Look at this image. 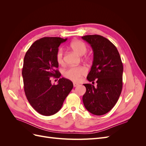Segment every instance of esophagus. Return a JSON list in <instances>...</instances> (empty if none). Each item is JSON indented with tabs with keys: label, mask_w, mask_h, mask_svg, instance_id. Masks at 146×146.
Segmentation results:
<instances>
[{
	"label": "esophagus",
	"mask_w": 146,
	"mask_h": 146,
	"mask_svg": "<svg viewBox=\"0 0 146 146\" xmlns=\"http://www.w3.org/2000/svg\"><path fill=\"white\" fill-rule=\"evenodd\" d=\"M73 85H74V87H77V86L79 85V84L77 83H73Z\"/></svg>",
	"instance_id": "esophagus-1"
}]
</instances>
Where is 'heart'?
<instances>
[{
	"label": "heart",
	"mask_w": 146,
	"mask_h": 146,
	"mask_svg": "<svg viewBox=\"0 0 146 146\" xmlns=\"http://www.w3.org/2000/svg\"><path fill=\"white\" fill-rule=\"evenodd\" d=\"M70 47L77 54L83 56L87 52V47L83 42L80 40H75L70 44ZM56 60L57 63L60 65L64 63V52L62 48H59L56 54ZM86 74V70L82 66L71 67L64 70L63 76L66 78L73 82H77L80 79V77Z\"/></svg>",
	"instance_id": "1"
}]
</instances>
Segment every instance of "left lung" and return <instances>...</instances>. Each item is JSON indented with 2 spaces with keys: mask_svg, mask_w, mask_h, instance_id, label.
<instances>
[{
  "mask_svg": "<svg viewBox=\"0 0 146 146\" xmlns=\"http://www.w3.org/2000/svg\"><path fill=\"white\" fill-rule=\"evenodd\" d=\"M93 51V62L87 80L94 83L84 84L83 96L86 109L94 115H103L116 105L122 89L123 64L116 46L108 39L98 35L82 36Z\"/></svg>",
  "mask_w": 146,
  "mask_h": 146,
  "instance_id": "1",
  "label": "left lung"
}]
</instances>
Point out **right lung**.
<instances>
[{
  "label": "right lung",
  "instance_id": "add662e5",
  "mask_svg": "<svg viewBox=\"0 0 146 146\" xmlns=\"http://www.w3.org/2000/svg\"><path fill=\"white\" fill-rule=\"evenodd\" d=\"M66 40L42 38L30 46L24 56L22 75L25 94L32 107L44 116L58 112L73 88L72 82L67 78H60L57 85L50 80L51 77L61 76L56 69L58 68L56 54L61 43Z\"/></svg>",
  "mask_w": 146,
  "mask_h": 146
}]
</instances>
